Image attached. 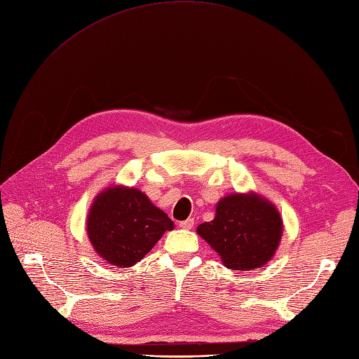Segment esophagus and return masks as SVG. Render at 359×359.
<instances>
[{"label": "esophagus", "instance_id": "34e87169", "mask_svg": "<svg viewBox=\"0 0 359 359\" xmlns=\"http://www.w3.org/2000/svg\"><path fill=\"white\" fill-rule=\"evenodd\" d=\"M193 226H194V219H191V217L180 222V228H182V229H191Z\"/></svg>", "mask_w": 359, "mask_h": 359}]
</instances>
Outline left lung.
Segmentation results:
<instances>
[{
  "mask_svg": "<svg viewBox=\"0 0 359 359\" xmlns=\"http://www.w3.org/2000/svg\"><path fill=\"white\" fill-rule=\"evenodd\" d=\"M197 233L220 255L225 267L245 271L273 259L283 220L266 197L254 191L232 193L217 201L215 219L198 225Z\"/></svg>",
  "mask_w": 359,
  "mask_h": 359,
  "instance_id": "left-lung-1",
  "label": "left lung"
}]
</instances>
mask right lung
<instances>
[{
    "label": "right lung",
    "instance_id": "obj_1",
    "mask_svg": "<svg viewBox=\"0 0 359 359\" xmlns=\"http://www.w3.org/2000/svg\"><path fill=\"white\" fill-rule=\"evenodd\" d=\"M174 222L134 187L109 185L93 200L86 220L88 238L111 266L131 267L155 247Z\"/></svg>",
    "mask_w": 359,
    "mask_h": 359
}]
</instances>
